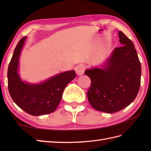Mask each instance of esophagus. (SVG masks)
<instances>
[{
    "instance_id": "esophagus-1",
    "label": "esophagus",
    "mask_w": 151,
    "mask_h": 151,
    "mask_svg": "<svg viewBox=\"0 0 151 151\" xmlns=\"http://www.w3.org/2000/svg\"><path fill=\"white\" fill-rule=\"evenodd\" d=\"M85 69H86V67L84 65H79L78 66H76L75 67L76 73L77 74L78 76H81L84 74Z\"/></svg>"
}]
</instances>
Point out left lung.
<instances>
[{"mask_svg": "<svg viewBox=\"0 0 151 151\" xmlns=\"http://www.w3.org/2000/svg\"><path fill=\"white\" fill-rule=\"evenodd\" d=\"M119 42L102 68L87 69L91 79L87 93L89 102L98 111L112 114L123 110L134 101L139 90L142 67L133 44L121 31Z\"/></svg>", "mask_w": 151, "mask_h": 151, "instance_id": "1", "label": "left lung"}]
</instances>
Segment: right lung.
Returning a JSON list of instances; mask_svg holds the SVG:
<instances>
[{
    "mask_svg": "<svg viewBox=\"0 0 151 151\" xmlns=\"http://www.w3.org/2000/svg\"><path fill=\"white\" fill-rule=\"evenodd\" d=\"M27 36L19 41L9 63L8 90L13 101L25 112L34 116L49 114L56 110L64 89L75 78V70L58 74L37 84L22 81L18 74L19 60Z\"/></svg>",
    "mask_w": 151,
    "mask_h": 151,
    "instance_id": "right-lung-1",
    "label": "right lung"
}]
</instances>
